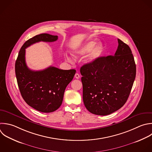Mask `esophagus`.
I'll return each mask as SVG.
<instances>
[{"mask_svg": "<svg viewBox=\"0 0 152 152\" xmlns=\"http://www.w3.org/2000/svg\"><path fill=\"white\" fill-rule=\"evenodd\" d=\"M80 77V75H79L78 73H76V74H75V78L79 79Z\"/></svg>", "mask_w": 152, "mask_h": 152, "instance_id": "34e87169", "label": "esophagus"}]
</instances>
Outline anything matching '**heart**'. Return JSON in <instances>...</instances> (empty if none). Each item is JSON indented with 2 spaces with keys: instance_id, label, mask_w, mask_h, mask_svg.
<instances>
[{
  "instance_id": "1",
  "label": "heart",
  "mask_w": 152,
  "mask_h": 152,
  "mask_svg": "<svg viewBox=\"0 0 152 152\" xmlns=\"http://www.w3.org/2000/svg\"><path fill=\"white\" fill-rule=\"evenodd\" d=\"M98 43V41L96 40H91L86 43L80 49H77L73 53V55L75 58L83 56L90 52V54L88 55L86 60V62L88 64H91L94 63L98 58H99L104 51V47L102 43ZM67 60L71 62V59L69 58H67Z\"/></svg>"
}]
</instances>
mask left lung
<instances>
[{
	"label": "left lung",
	"instance_id": "8db88e82",
	"mask_svg": "<svg viewBox=\"0 0 152 152\" xmlns=\"http://www.w3.org/2000/svg\"><path fill=\"white\" fill-rule=\"evenodd\" d=\"M114 56L98 58L80 69L83 99L87 109L97 115H109L124 106L136 75V65L129 47L118 39Z\"/></svg>",
	"mask_w": 152,
	"mask_h": 152
}]
</instances>
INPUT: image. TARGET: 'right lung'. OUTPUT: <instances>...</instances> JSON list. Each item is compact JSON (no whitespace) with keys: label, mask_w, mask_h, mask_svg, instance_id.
<instances>
[{"label":"right lung","mask_w":152,"mask_h":152,"mask_svg":"<svg viewBox=\"0 0 152 152\" xmlns=\"http://www.w3.org/2000/svg\"><path fill=\"white\" fill-rule=\"evenodd\" d=\"M58 36L44 33L28 40L21 48L15 62V74L21 94L25 102L36 110L52 112L62 104L66 86L76 71L49 66L41 71L30 69L26 62V49L39 42H53Z\"/></svg>","instance_id":"1"}]
</instances>
